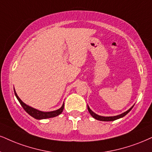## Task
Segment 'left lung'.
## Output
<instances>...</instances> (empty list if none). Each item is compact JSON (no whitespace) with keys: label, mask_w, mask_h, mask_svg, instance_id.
<instances>
[{"label":"left lung","mask_w":152,"mask_h":152,"mask_svg":"<svg viewBox=\"0 0 152 152\" xmlns=\"http://www.w3.org/2000/svg\"><path fill=\"white\" fill-rule=\"evenodd\" d=\"M133 106H134V105L130 108V109L126 110V111L124 112V113L120 114V115H115V116H102V115H97L96 113H95L94 112H93L92 110L90 109V108H89V106H88V104H87V108H88V110H89V113H90V115L92 116L94 118L98 120V121H115V120H117V119L121 118L124 117L125 115H126L127 114H128L129 112L132 110V108H133Z\"/></svg>","instance_id":"8db88e82"}]
</instances>
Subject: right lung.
Instances as JSON below:
<instances>
[{
    "label": "right lung",
    "mask_w": 152,
    "mask_h": 152,
    "mask_svg": "<svg viewBox=\"0 0 152 152\" xmlns=\"http://www.w3.org/2000/svg\"><path fill=\"white\" fill-rule=\"evenodd\" d=\"M14 92H15V95L16 98L18 99L19 102H20V104H21V106H22V108H24V110H25L29 115H30L31 117L34 118L35 119L42 120V119H46V118H50L56 117V116H58V115H60V114L63 112V108H64V103H63V104L62 105L61 107L56 110L48 111V112L42 111V110H37L36 108L31 107V106H28V105L24 104L21 99L19 98V96H18V94H17L15 90V88H14Z\"/></svg>",
    "instance_id": "obj_1"
}]
</instances>
